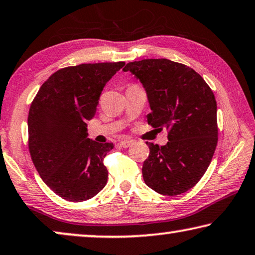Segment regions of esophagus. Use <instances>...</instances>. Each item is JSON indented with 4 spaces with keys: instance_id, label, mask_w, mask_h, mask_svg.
<instances>
[{
    "instance_id": "1",
    "label": "esophagus",
    "mask_w": 255,
    "mask_h": 255,
    "mask_svg": "<svg viewBox=\"0 0 255 255\" xmlns=\"http://www.w3.org/2000/svg\"><path fill=\"white\" fill-rule=\"evenodd\" d=\"M133 143V141L132 140H122V141H120V144L121 146H122L123 148H128V147H130L131 144Z\"/></svg>"
}]
</instances>
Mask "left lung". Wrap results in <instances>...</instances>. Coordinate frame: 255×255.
Wrapping results in <instances>:
<instances>
[{
  "label": "left lung",
  "instance_id": "8db88e82",
  "mask_svg": "<svg viewBox=\"0 0 255 255\" xmlns=\"http://www.w3.org/2000/svg\"><path fill=\"white\" fill-rule=\"evenodd\" d=\"M142 83L152 128H166L167 143L147 142L142 177L156 193L175 196L193 188L209 167L218 143L217 101L198 73L168 59H143L123 68Z\"/></svg>",
  "mask_w": 255,
  "mask_h": 255
}]
</instances>
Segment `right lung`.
I'll list each match as a JSON object with an SVG mask.
<instances>
[{"instance_id": "obj_1", "label": "right lung", "mask_w": 255, "mask_h": 255, "mask_svg": "<svg viewBox=\"0 0 255 255\" xmlns=\"http://www.w3.org/2000/svg\"><path fill=\"white\" fill-rule=\"evenodd\" d=\"M124 61L82 64L53 73L38 90L28 114V148L45 185L66 201L95 197L107 183L104 158L114 148L88 138L106 83Z\"/></svg>"}]
</instances>
